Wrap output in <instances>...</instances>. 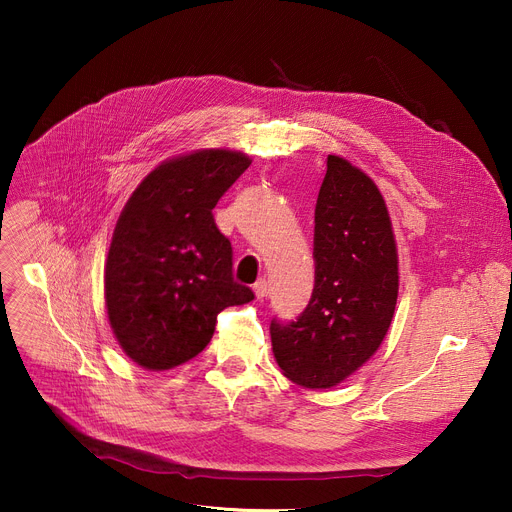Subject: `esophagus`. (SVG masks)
<instances>
[{
  "instance_id": "obj_1",
  "label": "esophagus",
  "mask_w": 512,
  "mask_h": 512,
  "mask_svg": "<svg viewBox=\"0 0 512 512\" xmlns=\"http://www.w3.org/2000/svg\"><path fill=\"white\" fill-rule=\"evenodd\" d=\"M253 290H255V297H257V299H265L267 294H270V286H267V280H263V278L255 282Z\"/></svg>"
}]
</instances>
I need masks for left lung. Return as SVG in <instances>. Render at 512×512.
Here are the masks:
<instances>
[{
  "instance_id": "1",
  "label": "left lung",
  "mask_w": 512,
  "mask_h": 512,
  "mask_svg": "<svg viewBox=\"0 0 512 512\" xmlns=\"http://www.w3.org/2000/svg\"><path fill=\"white\" fill-rule=\"evenodd\" d=\"M315 286L297 321L272 319L274 357L288 380L326 390L378 351L394 317L398 253L386 201L351 161L328 155L315 205Z\"/></svg>"
}]
</instances>
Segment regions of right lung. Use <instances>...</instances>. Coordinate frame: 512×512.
Returning <instances> with one entry per match:
<instances>
[{"label": "right lung", "mask_w": 512, "mask_h": 512, "mask_svg": "<svg viewBox=\"0 0 512 512\" xmlns=\"http://www.w3.org/2000/svg\"><path fill=\"white\" fill-rule=\"evenodd\" d=\"M249 166L228 149L180 155L147 174L124 205L105 263V307L137 365L164 371L197 357L218 313L255 299L234 282L232 245L211 213Z\"/></svg>", "instance_id": "1"}]
</instances>
